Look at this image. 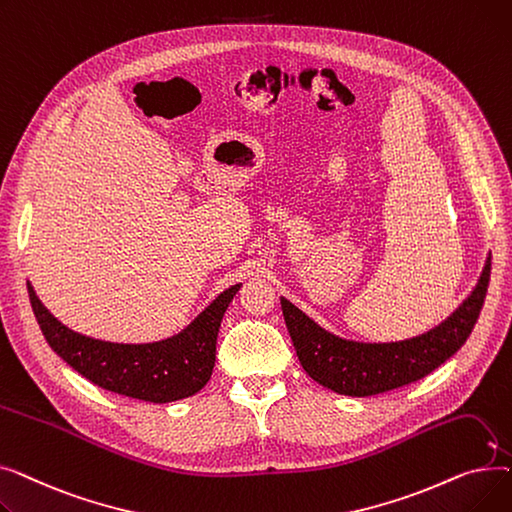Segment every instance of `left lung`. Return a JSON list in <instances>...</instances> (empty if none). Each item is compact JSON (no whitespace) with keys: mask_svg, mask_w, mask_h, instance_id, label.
<instances>
[{"mask_svg":"<svg viewBox=\"0 0 512 512\" xmlns=\"http://www.w3.org/2000/svg\"><path fill=\"white\" fill-rule=\"evenodd\" d=\"M492 270L488 255L469 297L442 324L398 342H357L340 338L280 299L294 351L317 384L344 396H373L425 378L450 359L469 338L486 299Z\"/></svg>","mask_w":512,"mask_h":512,"instance_id":"8db88e82","label":"left lung"}]
</instances>
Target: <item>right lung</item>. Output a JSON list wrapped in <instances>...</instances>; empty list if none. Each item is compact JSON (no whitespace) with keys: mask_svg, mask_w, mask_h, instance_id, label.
<instances>
[{"mask_svg":"<svg viewBox=\"0 0 512 512\" xmlns=\"http://www.w3.org/2000/svg\"><path fill=\"white\" fill-rule=\"evenodd\" d=\"M29 299L47 344L95 386L147 402L180 400L197 394L211 378L222 317L240 290H224L182 332L147 344H120L66 328L39 301L31 282Z\"/></svg>","mask_w":512,"mask_h":512,"instance_id":"add662e5","label":"right lung"}]
</instances>
